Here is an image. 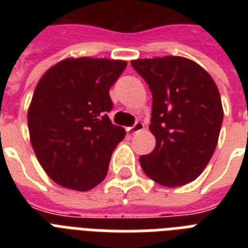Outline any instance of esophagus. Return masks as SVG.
Listing matches in <instances>:
<instances>
[{"mask_svg": "<svg viewBox=\"0 0 248 248\" xmlns=\"http://www.w3.org/2000/svg\"><path fill=\"white\" fill-rule=\"evenodd\" d=\"M143 128H144V124H143V122H140V121H138V122H136V124H134V126H132V127H130V130H131L132 134H136V132L141 131Z\"/></svg>", "mask_w": 248, "mask_h": 248, "instance_id": "34e87169", "label": "esophagus"}]
</instances>
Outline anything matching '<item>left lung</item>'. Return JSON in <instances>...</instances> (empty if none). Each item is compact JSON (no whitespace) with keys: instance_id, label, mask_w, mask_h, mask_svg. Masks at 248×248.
I'll list each match as a JSON object with an SVG mask.
<instances>
[{"instance_id":"1","label":"left lung","mask_w":248,"mask_h":248,"mask_svg":"<svg viewBox=\"0 0 248 248\" xmlns=\"http://www.w3.org/2000/svg\"><path fill=\"white\" fill-rule=\"evenodd\" d=\"M152 91V153L140 166L165 186L188 184L210 162L224 110L217 86L200 64L183 56L131 60Z\"/></svg>"}]
</instances>
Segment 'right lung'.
<instances>
[{"instance_id":"add662e5","label":"right lung","mask_w":248,"mask_h":248,"mask_svg":"<svg viewBox=\"0 0 248 248\" xmlns=\"http://www.w3.org/2000/svg\"><path fill=\"white\" fill-rule=\"evenodd\" d=\"M127 62L67 58L37 83L28 108L29 139L52 181L86 192L104 180L126 131L109 120V89Z\"/></svg>"}]
</instances>
